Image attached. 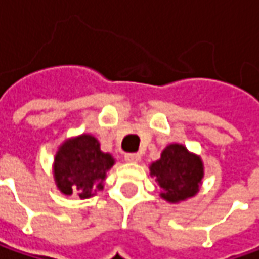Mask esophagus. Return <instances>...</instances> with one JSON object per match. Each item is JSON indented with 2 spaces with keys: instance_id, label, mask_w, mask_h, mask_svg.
Segmentation results:
<instances>
[{
  "instance_id": "esophagus-1",
  "label": "esophagus",
  "mask_w": 259,
  "mask_h": 259,
  "mask_svg": "<svg viewBox=\"0 0 259 259\" xmlns=\"http://www.w3.org/2000/svg\"><path fill=\"white\" fill-rule=\"evenodd\" d=\"M124 159L126 162H139L141 161V155L139 153H126L124 155Z\"/></svg>"
}]
</instances>
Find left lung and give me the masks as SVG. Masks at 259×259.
<instances>
[{
	"mask_svg": "<svg viewBox=\"0 0 259 259\" xmlns=\"http://www.w3.org/2000/svg\"><path fill=\"white\" fill-rule=\"evenodd\" d=\"M149 169L162 188L161 197L168 203H180L196 196L204 177L201 158L178 143L168 145L161 159L152 163Z\"/></svg>",
	"mask_w": 259,
	"mask_h": 259,
	"instance_id": "obj_1",
	"label": "left lung"
}]
</instances>
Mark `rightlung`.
Masks as SVG:
<instances>
[{
    "label": "right lung",
    "instance_id": "obj_1",
    "mask_svg": "<svg viewBox=\"0 0 259 259\" xmlns=\"http://www.w3.org/2000/svg\"><path fill=\"white\" fill-rule=\"evenodd\" d=\"M114 158L100 149V143L91 135H81L65 141L59 146L53 162V177L61 193L81 198L96 196L103 190L107 171Z\"/></svg>",
    "mask_w": 259,
    "mask_h": 259
}]
</instances>
